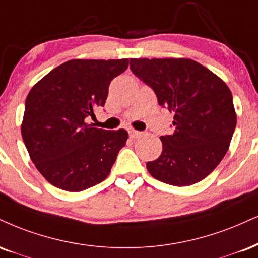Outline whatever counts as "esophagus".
I'll list each match as a JSON object with an SVG mask.
<instances>
[{"mask_svg":"<svg viewBox=\"0 0 258 258\" xmlns=\"http://www.w3.org/2000/svg\"><path fill=\"white\" fill-rule=\"evenodd\" d=\"M128 135H130V137H131V138H137V137H139V136L142 135V132L136 131V130H130Z\"/></svg>","mask_w":258,"mask_h":258,"instance_id":"34e87169","label":"esophagus"}]
</instances>
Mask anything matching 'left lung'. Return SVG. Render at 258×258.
Wrapping results in <instances>:
<instances>
[{"mask_svg":"<svg viewBox=\"0 0 258 258\" xmlns=\"http://www.w3.org/2000/svg\"><path fill=\"white\" fill-rule=\"evenodd\" d=\"M130 68L153 88L161 107L175 113L174 132L161 136L162 153L147 163L148 172L174 186L203 180L225 157L237 125L231 90L191 58H131Z\"/></svg>","mask_w":258,"mask_h":258,"instance_id":"obj_1","label":"left lung"}]
</instances>
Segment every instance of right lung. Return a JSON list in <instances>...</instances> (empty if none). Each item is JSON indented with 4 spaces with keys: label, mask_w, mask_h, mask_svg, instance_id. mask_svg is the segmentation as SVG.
Here are the masks:
<instances>
[{
    "label": "right lung",
    "mask_w": 258,
    "mask_h": 258,
    "mask_svg": "<svg viewBox=\"0 0 258 258\" xmlns=\"http://www.w3.org/2000/svg\"><path fill=\"white\" fill-rule=\"evenodd\" d=\"M127 67L128 58H74L30 90L21 136L36 168L51 185L79 192L109 175L128 133L97 128L86 117L103 107L110 82Z\"/></svg>",
    "instance_id": "add662e5"
}]
</instances>
